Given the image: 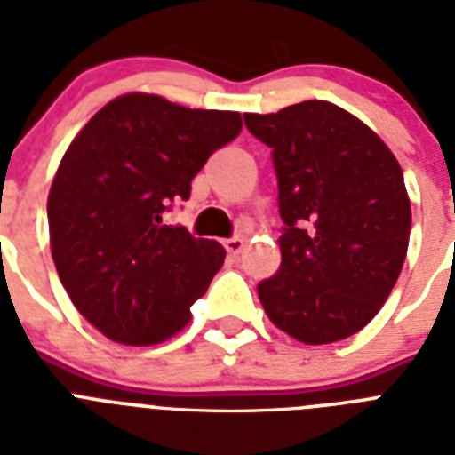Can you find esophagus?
<instances>
[{"label": "esophagus", "mask_w": 455, "mask_h": 455, "mask_svg": "<svg viewBox=\"0 0 455 455\" xmlns=\"http://www.w3.org/2000/svg\"><path fill=\"white\" fill-rule=\"evenodd\" d=\"M243 245H245V243H243V238H238V235H234V238H227V241H224V248H227V252L234 257L241 255Z\"/></svg>", "instance_id": "34e87169"}]
</instances>
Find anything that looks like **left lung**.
<instances>
[{"label":"left lung","instance_id":"1","mask_svg":"<svg viewBox=\"0 0 455 455\" xmlns=\"http://www.w3.org/2000/svg\"><path fill=\"white\" fill-rule=\"evenodd\" d=\"M245 127L271 148L281 267L257 285L271 323L307 345L359 332L402 274L411 200L382 139L335 103L302 101Z\"/></svg>","mask_w":455,"mask_h":455}]
</instances>
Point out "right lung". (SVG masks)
Instances as JSON below:
<instances>
[{"label": "right lung", "mask_w": 455, "mask_h": 455, "mask_svg": "<svg viewBox=\"0 0 455 455\" xmlns=\"http://www.w3.org/2000/svg\"><path fill=\"white\" fill-rule=\"evenodd\" d=\"M241 113L191 110L156 94L103 106L68 146L46 214L63 288L123 345H156L191 321L224 264L220 243L167 227L207 157L241 134Z\"/></svg>", "instance_id": "obj_1"}]
</instances>
